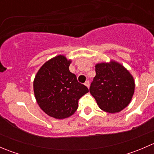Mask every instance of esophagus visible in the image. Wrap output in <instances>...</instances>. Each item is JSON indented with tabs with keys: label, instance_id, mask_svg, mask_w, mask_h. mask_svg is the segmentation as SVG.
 Instances as JSON below:
<instances>
[{
	"label": "esophagus",
	"instance_id": "1",
	"mask_svg": "<svg viewBox=\"0 0 154 154\" xmlns=\"http://www.w3.org/2000/svg\"><path fill=\"white\" fill-rule=\"evenodd\" d=\"M84 84H85V86H86L87 87V88H89V82L86 81V83H84Z\"/></svg>",
	"mask_w": 154,
	"mask_h": 154
}]
</instances>
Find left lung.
Returning <instances> with one entry per match:
<instances>
[{"label":"left lung","mask_w":154,"mask_h":154,"mask_svg":"<svg viewBox=\"0 0 154 154\" xmlns=\"http://www.w3.org/2000/svg\"><path fill=\"white\" fill-rule=\"evenodd\" d=\"M95 71L89 91L99 108L116 113L128 106L135 91V80L130 71L115 60L97 63Z\"/></svg>","instance_id":"8db88e82"}]
</instances>
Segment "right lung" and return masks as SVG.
<instances>
[{"mask_svg":"<svg viewBox=\"0 0 154 154\" xmlns=\"http://www.w3.org/2000/svg\"><path fill=\"white\" fill-rule=\"evenodd\" d=\"M71 60L60 54L46 61L37 71L33 91L40 108L50 117L64 119L78 108V100L88 92L69 71Z\"/></svg>","mask_w":154,"mask_h":154,"instance_id":"right-lung-1","label":"right lung"}]
</instances>
